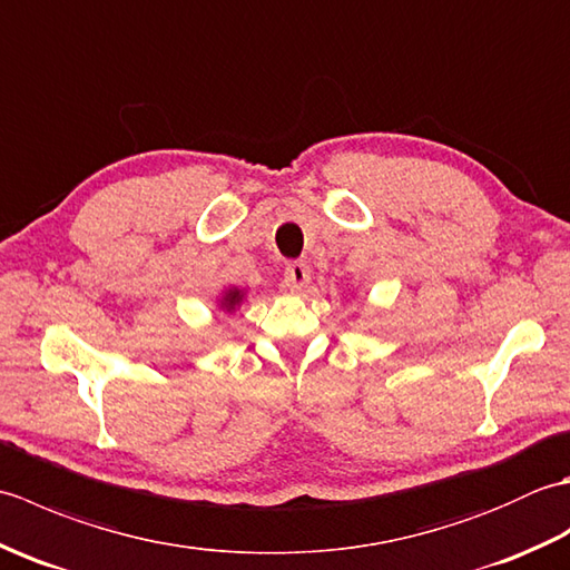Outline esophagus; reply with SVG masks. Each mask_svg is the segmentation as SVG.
<instances>
[{
	"mask_svg": "<svg viewBox=\"0 0 570 570\" xmlns=\"http://www.w3.org/2000/svg\"><path fill=\"white\" fill-rule=\"evenodd\" d=\"M311 282V266L306 262H292L284 269V284L294 292H304Z\"/></svg>",
	"mask_w": 570,
	"mask_h": 570,
	"instance_id": "34e87169",
	"label": "esophagus"
}]
</instances>
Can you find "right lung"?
<instances>
[{
  "mask_svg": "<svg viewBox=\"0 0 570 570\" xmlns=\"http://www.w3.org/2000/svg\"><path fill=\"white\" fill-rule=\"evenodd\" d=\"M242 296H245V294H242L239 292V288H229V292L223 296V308L225 311H235L239 304H242Z\"/></svg>",
  "mask_w": 570,
  "mask_h": 570,
  "instance_id": "obj_1",
  "label": "right lung"
}]
</instances>
